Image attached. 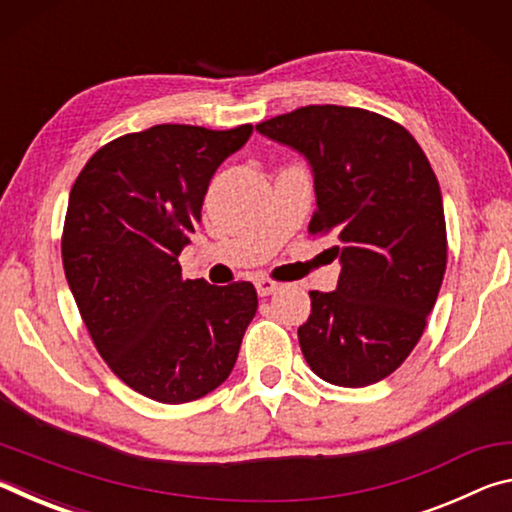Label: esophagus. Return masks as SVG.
Segmentation results:
<instances>
[{
	"label": "esophagus",
	"mask_w": 512,
	"mask_h": 512,
	"mask_svg": "<svg viewBox=\"0 0 512 512\" xmlns=\"http://www.w3.org/2000/svg\"><path fill=\"white\" fill-rule=\"evenodd\" d=\"M255 287H257V293L259 296H271V293H275L277 291V282H273V280H268V277H259V280L255 282Z\"/></svg>",
	"instance_id": "obj_1"
}]
</instances>
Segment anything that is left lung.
Returning <instances> with one entry per match:
<instances>
[{
  "instance_id": "1",
  "label": "left lung",
  "mask_w": 512,
  "mask_h": 512,
  "mask_svg": "<svg viewBox=\"0 0 512 512\" xmlns=\"http://www.w3.org/2000/svg\"><path fill=\"white\" fill-rule=\"evenodd\" d=\"M257 131L314 173L311 235H332L336 291H309L298 327L309 368L334 386L391 375L418 345L447 266L443 196L427 155L397 121L348 106H305Z\"/></svg>"
}]
</instances>
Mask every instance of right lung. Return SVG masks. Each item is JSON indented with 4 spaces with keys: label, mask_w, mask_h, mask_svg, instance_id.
<instances>
[{
    "label": "right lung",
    "mask_w": 512,
    "mask_h": 512,
    "mask_svg": "<svg viewBox=\"0 0 512 512\" xmlns=\"http://www.w3.org/2000/svg\"><path fill=\"white\" fill-rule=\"evenodd\" d=\"M250 133L160 124L121 135L69 192L60 248L76 307L108 368L155 402L221 386L257 311L250 282L185 280L178 264L214 171Z\"/></svg>",
    "instance_id": "right-lung-1"
}]
</instances>
